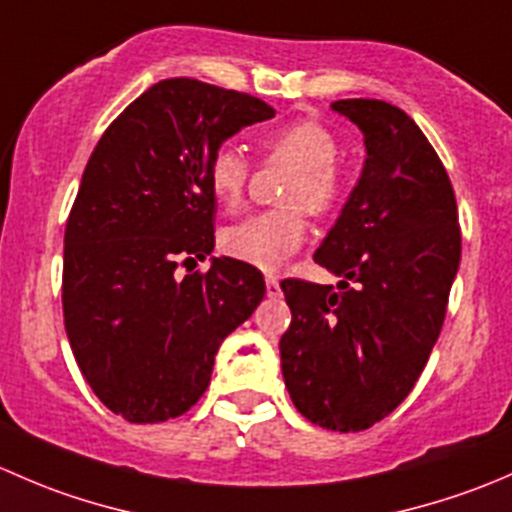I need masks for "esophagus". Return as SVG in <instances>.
<instances>
[{
  "label": "esophagus",
  "mask_w": 512,
  "mask_h": 512,
  "mask_svg": "<svg viewBox=\"0 0 512 512\" xmlns=\"http://www.w3.org/2000/svg\"><path fill=\"white\" fill-rule=\"evenodd\" d=\"M265 287H267V297H270V299L282 297V289H280V282H277V277L267 275L265 277Z\"/></svg>",
  "instance_id": "obj_1"
}]
</instances>
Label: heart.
Instances as JSON below:
<instances>
[{
  "label": "heart",
  "instance_id": "obj_1",
  "mask_svg": "<svg viewBox=\"0 0 512 512\" xmlns=\"http://www.w3.org/2000/svg\"><path fill=\"white\" fill-rule=\"evenodd\" d=\"M267 160L294 168L285 203L304 205L312 215H327L342 198L344 180L337 168L339 141L319 121H292L262 133ZM250 180V160L235 146H220L208 163L210 193L225 208H237ZM307 223L299 208L257 213L225 227L220 245L230 257L260 270H277L302 245Z\"/></svg>",
  "mask_w": 512,
  "mask_h": 512
}]
</instances>
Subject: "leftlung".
Masks as SVG:
<instances>
[{
	"label": "left lung",
	"mask_w": 512,
	"mask_h": 512,
	"mask_svg": "<svg viewBox=\"0 0 512 512\" xmlns=\"http://www.w3.org/2000/svg\"><path fill=\"white\" fill-rule=\"evenodd\" d=\"M332 111L359 126L366 160L314 252L337 289L282 282L292 322L280 356L299 414L349 433L389 416L414 389L446 317L461 227L441 158L401 108L344 98Z\"/></svg>",
	"instance_id": "left-lung-1"
}]
</instances>
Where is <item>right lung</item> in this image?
<instances>
[{
  "label": "right lung",
  "instance_id": "obj_1",
  "mask_svg": "<svg viewBox=\"0 0 512 512\" xmlns=\"http://www.w3.org/2000/svg\"><path fill=\"white\" fill-rule=\"evenodd\" d=\"M275 116L260 98L165 79L101 136L64 235V324L106 409L158 423L205 394L215 354L265 297L252 265L215 247L208 163L230 136Z\"/></svg>",
  "mask_w": 512,
  "mask_h": 512
}]
</instances>
